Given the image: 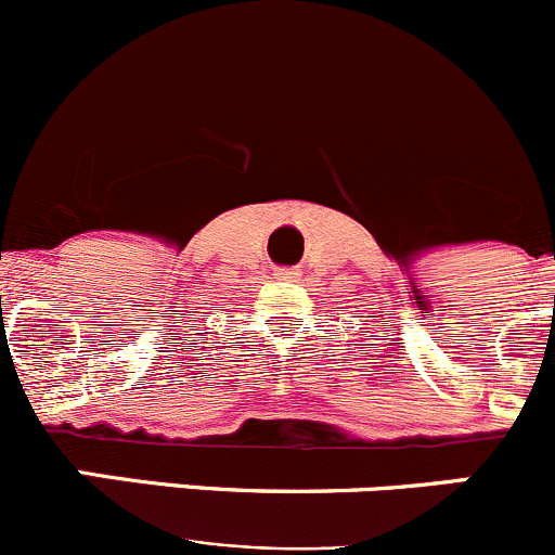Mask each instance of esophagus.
I'll list each match as a JSON object with an SVG mask.
<instances>
[{"label":"esophagus","mask_w":555,"mask_h":555,"mask_svg":"<svg viewBox=\"0 0 555 555\" xmlns=\"http://www.w3.org/2000/svg\"><path fill=\"white\" fill-rule=\"evenodd\" d=\"M278 278H299V270H291V267H283V270H278Z\"/></svg>","instance_id":"34e87169"}]
</instances>
